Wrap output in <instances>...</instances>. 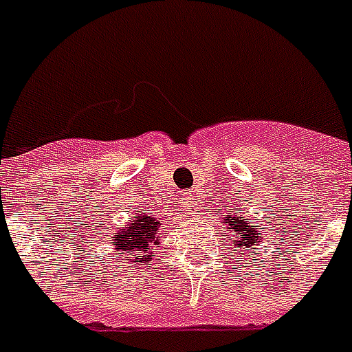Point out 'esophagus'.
Listing matches in <instances>:
<instances>
[{"label":"esophagus","mask_w":352,"mask_h":352,"mask_svg":"<svg viewBox=\"0 0 352 352\" xmlns=\"http://www.w3.org/2000/svg\"><path fill=\"white\" fill-rule=\"evenodd\" d=\"M182 201H184V203H186L188 208L197 210L199 201H197V197H195V195H193V193H184V197H182Z\"/></svg>","instance_id":"esophagus-1"}]
</instances>
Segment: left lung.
<instances>
[{
  "instance_id": "left-lung-1",
  "label": "left lung",
  "mask_w": 352,
  "mask_h": 352,
  "mask_svg": "<svg viewBox=\"0 0 352 352\" xmlns=\"http://www.w3.org/2000/svg\"><path fill=\"white\" fill-rule=\"evenodd\" d=\"M225 223L226 228L230 230V234H234L230 239L232 246H234V250H237V254L254 252L252 250L254 245L261 243V234H257V228H254L241 215H228V217H225Z\"/></svg>"
}]
</instances>
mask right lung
Wrapping results in <instances>:
<instances>
[{
    "instance_id": "right-lung-1",
    "label": "right lung",
    "mask_w": 352,
    "mask_h": 352,
    "mask_svg": "<svg viewBox=\"0 0 352 352\" xmlns=\"http://www.w3.org/2000/svg\"><path fill=\"white\" fill-rule=\"evenodd\" d=\"M129 219V223L118 228L111 245L122 257H126V263L129 265H148L153 259L155 245L160 243L159 217L146 214L144 210L131 215Z\"/></svg>"
}]
</instances>
